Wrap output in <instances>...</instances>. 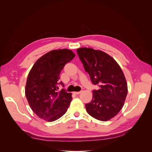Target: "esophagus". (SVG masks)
<instances>
[{
  "label": "esophagus",
  "instance_id": "1",
  "mask_svg": "<svg viewBox=\"0 0 152 152\" xmlns=\"http://www.w3.org/2000/svg\"><path fill=\"white\" fill-rule=\"evenodd\" d=\"M73 93L75 94H79L81 93V91H79V92H73Z\"/></svg>",
  "mask_w": 152,
  "mask_h": 152
}]
</instances>
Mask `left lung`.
Segmentation results:
<instances>
[{"instance_id": "obj_1", "label": "left lung", "mask_w": 152, "mask_h": 152, "mask_svg": "<svg viewBox=\"0 0 152 152\" xmlns=\"http://www.w3.org/2000/svg\"><path fill=\"white\" fill-rule=\"evenodd\" d=\"M77 52L92 83L99 87L93 91V99L86 104L87 112L97 120L107 121L124 106L127 94L125 76L116 61L102 50L82 48Z\"/></svg>"}]
</instances>
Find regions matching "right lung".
Returning a JSON list of instances; mask_svg holds the SVG:
<instances>
[{"mask_svg": "<svg viewBox=\"0 0 152 152\" xmlns=\"http://www.w3.org/2000/svg\"><path fill=\"white\" fill-rule=\"evenodd\" d=\"M71 50H53L40 57L30 70L25 96L30 108L39 118L48 122L58 120L65 114L72 99V93L62 89L60 72L75 57Z\"/></svg>", "mask_w": 152, "mask_h": 152, "instance_id": "right-lung-1", "label": "right lung"}]
</instances>
